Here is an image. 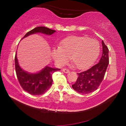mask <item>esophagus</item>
Listing matches in <instances>:
<instances>
[{
  "label": "esophagus",
  "mask_w": 126,
  "mask_h": 126,
  "mask_svg": "<svg viewBox=\"0 0 126 126\" xmlns=\"http://www.w3.org/2000/svg\"><path fill=\"white\" fill-rule=\"evenodd\" d=\"M63 70V72L65 73H69V72H70L69 70L68 69L63 68V70Z\"/></svg>",
  "instance_id": "obj_1"
}]
</instances>
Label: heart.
<instances>
[{
  "instance_id": "1",
  "label": "heart",
  "mask_w": 126,
  "mask_h": 126,
  "mask_svg": "<svg viewBox=\"0 0 126 126\" xmlns=\"http://www.w3.org/2000/svg\"><path fill=\"white\" fill-rule=\"evenodd\" d=\"M100 51L99 42L94 39L80 36H69L63 39L59 47L53 50L54 60L60 65L68 63L79 69H87L94 64Z\"/></svg>"
}]
</instances>
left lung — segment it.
I'll use <instances>...</instances> for the list:
<instances>
[{
	"label": "left lung",
	"mask_w": 126,
	"mask_h": 126,
	"mask_svg": "<svg viewBox=\"0 0 126 126\" xmlns=\"http://www.w3.org/2000/svg\"><path fill=\"white\" fill-rule=\"evenodd\" d=\"M103 53L99 63L90 69L81 73L76 81L72 85L74 90L82 94H87L96 91L100 85L104 77L109 63L108 49L102 41Z\"/></svg>",
	"instance_id": "left-lung-1"
}]
</instances>
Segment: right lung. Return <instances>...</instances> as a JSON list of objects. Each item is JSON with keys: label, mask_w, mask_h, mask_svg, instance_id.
I'll return each instance as SVG.
<instances>
[{"label": "right lung", "mask_w": 126, "mask_h": 126, "mask_svg": "<svg viewBox=\"0 0 126 126\" xmlns=\"http://www.w3.org/2000/svg\"><path fill=\"white\" fill-rule=\"evenodd\" d=\"M55 32V30L46 27H37L27 32L22 39L31 34L37 32L50 35ZM15 65L16 76L20 86L23 90L32 95H41L45 94L52 85L53 73L60 70V69L52 68L46 66L38 73H27V72L24 71L19 65L16 53L15 56Z\"/></svg>", "instance_id": "obj_1"}]
</instances>
